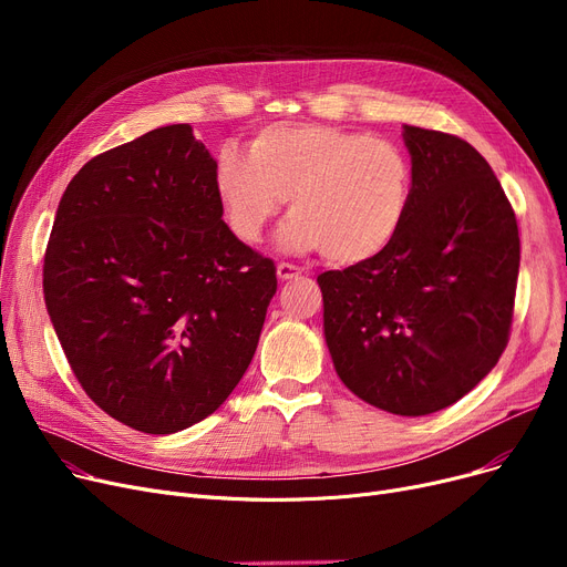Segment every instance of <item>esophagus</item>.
I'll use <instances>...</instances> for the list:
<instances>
[{
	"mask_svg": "<svg viewBox=\"0 0 567 567\" xmlns=\"http://www.w3.org/2000/svg\"><path fill=\"white\" fill-rule=\"evenodd\" d=\"M303 274V268L293 266V264H287V261H280L278 264V278L285 282V280H291V278H299Z\"/></svg>",
	"mask_w": 567,
	"mask_h": 567,
	"instance_id": "esophagus-1",
	"label": "esophagus"
}]
</instances>
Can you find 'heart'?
Returning a JSON list of instances; mask_svg holds the SVG:
<instances>
[{
	"label": "heart",
	"mask_w": 567,
	"mask_h": 567,
	"mask_svg": "<svg viewBox=\"0 0 567 567\" xmlns=\"http://www.w3.org/2000/svg\"><path fill=\"white\" fill-rule=\"evenodd\" d=\"M413 186L404 148L385 137L331 124H271L248 142V154L223 146L214 193L227 227L259 244L287 197L285 248L321 250L331 264L379 257L400 234Z\"/></svg>",
	"instance_id": "heart-1"
}]
</instances>
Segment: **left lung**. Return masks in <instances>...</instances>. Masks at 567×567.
Masks as SVG:
<instances>
[{
  "mask_svg": "<svg viewBox=\"0 0 567 567\" xmlns=\"http://www.w3.org/2000/svg\"><path fill=\"white\" fill-rule=\"evenodd\" d=\"M402 135L413 186L395 241L317 282L347 389L389 413L427 415L473 391L508 344L519 229L468 142L419 126Z\"/></svg>",
  "mask_w": 567,
  "mask_h": 567,
  "instance_id": "8db88e82",
  "label": "left lung"
}]
</instances>
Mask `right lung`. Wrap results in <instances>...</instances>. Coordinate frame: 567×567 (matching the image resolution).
Instances as JSON below:
<instances>
[{
    "label": "right lung",
    "instance_id": "obj_1",
    "mask_svg": "<svg viewBox=\"0 0 567 567\" xmlns=\"http://www.w3.org/2000/svg\"><path fill=\"white\" fill-rule=\"evenodd\" d=\"M188 124L89 161L66 186L43 293L84 393L144 434L212 415L248 370L276 264L238 241Z\"/></svg>",
    "mask_w": 567,
    "mask_h": 567
}]
</instances>
